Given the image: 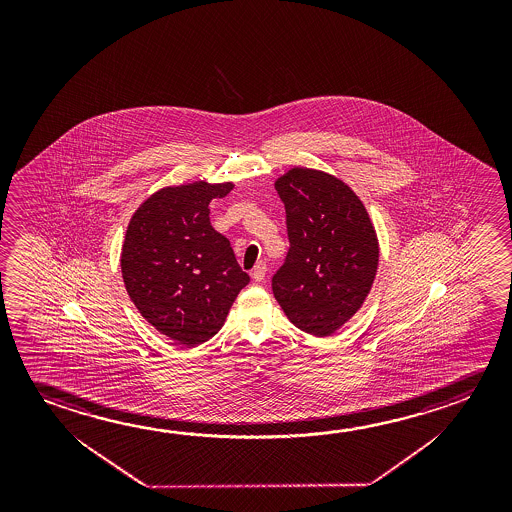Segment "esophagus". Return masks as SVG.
Masks as SVG:
<instances>
[{
	"mask_svg": "<svg viewBox=\"0 0 512 512\" xmlns=\"http://www.w3.org/2000/svg\"><path fill=\"white\" fill-rule=\"evenodd\" d=\"M266 271H268V266L264 264V262H259V264H255V268L252 271V278L255 282H262L264 278H266Z\"/></svg>",
	"mask_w": 512,
	"mask_h": 512,
	"instance_id": "esophagus-1",
	"label": "esophagus"
}]
</instances>
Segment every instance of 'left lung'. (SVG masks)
I'll return each mask as SVG.
<instances>
[{
    "label": "left lung",
    "instance_id": "left-lung-1",
    "mask_svg": "<svg viewBox=\"0 0 512 512\" xmlns=\"http://www.w3.org/2000/svg\"><path fill=\"white\" fill-rule=\"evenodd\" d=\"M291 248L273 277L285 316L327 337L361 310L378 269V237L361 198L336 175L291 168L275 180Z\"/></svg>",
    "mask_w": 512,
    "mask_h": 512
}]
</instances>
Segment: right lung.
Here are the masks:
<instances>
[{
    "mask_svg": "<svg viewBox=\"0 0 512 512\" xmlns=\"http://www.w3.org/2000/svg\"><path fill=\"white\" fill-rule=\"evenodd\" d=\"M234 182L169 185L146 198L128 223L121 248L126 293L151 327L185 348L216 336L250 277L225 235L209 219V203Z\"/></svg>",
    "mask_w": 512,
    "mask_h": 512,
    "instance_id": "1",
    "label": "right lung"
}]
</instances>
